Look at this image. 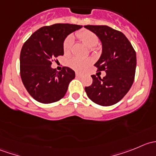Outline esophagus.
<instances>
[{"instance_id":"obj_1","label":"esophagus","mask_w":156,"mask_h":156,"mask_svg":"<svg viewBox=\"0 0 156 156\" xmlns=\"http://www.w3.org/2000/svg\"><path fill=\"white\" fill-rule=\"evenodd\" d=\"M75 76H76L77 78H81V77L83 76V75L81 73H78V72H76V73H75Z\"/></svg>"}]
</instances>
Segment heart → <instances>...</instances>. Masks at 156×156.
Listing matches in <instances>:
<instances>
[{
    "label": "heart",
    "instance_id": "heart-1",
    "mask_svg": "<svg viewBox=\"0 0 156 156\" xmlns=\"http://www.w3.org/2000/svg\"><path fill=\"white\" fill-rule=\"evenodd\" d=\"M76 36L78 39L81 41L88 48H91L97 46L99 42V37L95 33L89 31V30H82L76 33ZM72 44H73V37L71 35L67 36L63 41L62 49L66 55L70 53L72 50ZM92 63V60L89 58H81V57H72L69 60L68 64L70 68L78 72H82Z\"/></svg>",
    "mask_w": 156,
    "mask_h": 156
}]
</instances>
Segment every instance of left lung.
I'll use <instances>...</instances> for the list:
<instances>
[{"mask_svg":"<svg viewBox=\"0 0 156 156\" xmlns=\"http://www.w3.org/2000/svg\"><path fill=\"white\" fill-rule=\"evenodd\" d=\"M102 42L103 51L95 63L97 71H105L103 78L91 75L93 83L85 87L87 97L103 106L114 105L129 91L134 81L136 52L125 34L107 26H84Z\"/></svg>","mask_w":156,"mask_h":156,"instance_id":"8db88e82","label":"left lung"}]
</instances>
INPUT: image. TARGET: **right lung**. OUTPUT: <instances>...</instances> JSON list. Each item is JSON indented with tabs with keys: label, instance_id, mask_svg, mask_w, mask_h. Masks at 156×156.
Returning <instances> with one entry per match:
<instances>
[{
	"label": "right lung",
	"instance_id": "right-lung-1",
	"mask_svg": "<svg viewBox=\"0 0 156 156\" xmlns=\"http://www.w3.org/2000/svg\"><path fill=\"white\" fill-rule=\"evenodd\" d=\"M81 27L68 23L44 26L23 44L20 53V76L29 94L39 103L59 101L75 78V72L69 67H62L57 72L50 66L53 58L64 54L62 44L66 37Z\"/></svg>",
	"mask_w": 156,
	"mask_h": 156
}]
</instances>
